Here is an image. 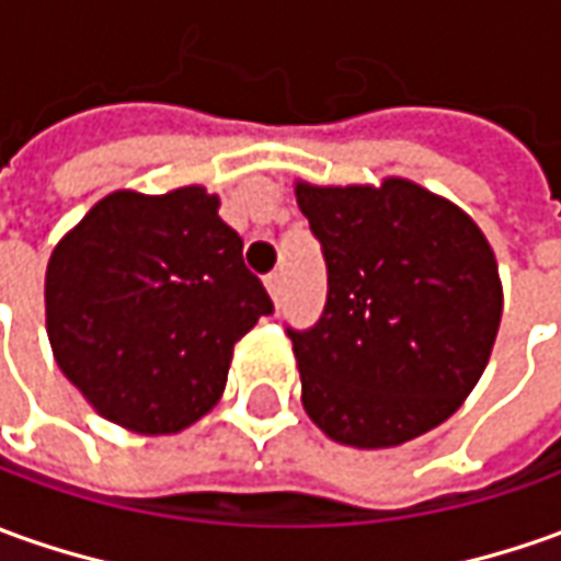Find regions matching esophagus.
Segmentation results:
<instances>
[{"mask_svg": "<svg viewBox=\"0 0 561 561\" xmlns=\"http://www.w3.org/2000/svg\"><path fill=\"white\" fill-rule=\"evenodd\" d=\"M264 285H266V291H270V297H273V304L279 307V304H282V291H285V288H282V273H270Z\"/></svg>", "mask_w": 561, "mask_h": 561, "instance_id": "obj_1", "label": "esophagus"}]
</instances>
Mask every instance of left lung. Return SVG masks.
Listing matches in <instances>:
<instances>
[{
    "label": "left lung",
    "mask_w": 561,
    "mask_h": 561,
    "mask_svg": "<svg viewBox=\"0 0 561 561\" xmlns=\"http://www.w3.org/2000/svg\"><path fill=\"white\" fill-rule=\"evenodd\" d=\"M295 196L329 266L322 319L288 331L304 411L350 448L424 436L463 405L501 329L504 285L485 232L409 178L295 181Z\"/></svg>",
    "instance_id": "8db88e82"
}]
</instances>
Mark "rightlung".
<instances>
[{
    "instance_id": "obj_1",
    "label": "right lung",
    "mask_w": 561,
    "mask_h": 561,
    "mask_svg": "<svg viewBox=\"0 0 561 561\" xmlns=\"http://www.w3.org/2000/svg\"><path fill=\"white\" fill-rule=\"evenodd\" d=\"M217 208L199 184L116 190L48 257V344L110 424L140 436L196 424L224 396L236 341L273 312Z\"/></svg>"
}]
</instances>
